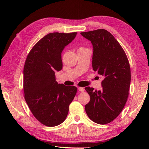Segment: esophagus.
I'll list each match as a JSON object with an SVG mask.
<instances>
[{
  "label": "esophagus",
  "mask_w": 149,
  "mask_h": 149,
  "mask_svg": "<svg viewBox=\"0 0 149 149\" xmlns=\"http://www.w3.org/2000/svg\"><path fill=\"white\" fill-rule=\"evenodd\" d=\"M78 90H79L80 92H84V89L83 88H80V87L78 88Z\"/></svg>",
  "instance_id": "obj_1"
}]
</instances>
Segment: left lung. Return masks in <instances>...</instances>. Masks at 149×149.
Wrapping results in <instances>:
<instances>
[{
	"mask_svg": "<svg viewBox=\"0 0 149 149\" xmlns=\"http://www.w3.org/2000/svg\"><path fill=\"white\" fill-rule=\"evenodd\" d=\"M80 34L91 42L92 68L104 79L101 91L85 88L91 99L85 111L93 122L107 124L119 115L126 103L131 79L129 63L121 46L107 30Z\"/></svg>",
	"mask_w": 149,
	"mask_h": 149,
	"instance_id": "obj_1",
	"label": "left lung"
}]
</instances>
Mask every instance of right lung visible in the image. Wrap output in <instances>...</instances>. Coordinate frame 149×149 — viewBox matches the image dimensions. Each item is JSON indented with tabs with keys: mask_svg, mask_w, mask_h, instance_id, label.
Returning a JSON list of instances; mask_svg holds the SVG:
<instances>
[{
	"mask_svg": "<svg viewBox=\"0 0 149 149\" xmlns=\"http://www.w3.org/2000/svg\"><path fill=\"white\" fill-rule=\"evenodd\" d=\"M77 33H52L40 39L31 50L23 69L26 102L35 118L45 126L63 122L77 91L75 86L58 84L55 72L63 67L61 52Z\"/></svg>",
	"mask_w": 149,
	"mask_h": 149,
	"instance_id": "right-lung-1",
	"label": "right lung"
}]
</instances>
